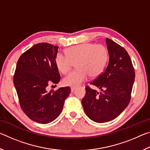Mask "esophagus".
I'll return each instance as SVG.
<instances>
[{
    "label": "esophagus",
    "mask_w": 150,
    "mask_h": 150,
    "mask_svg": "<svg viewBox=\"0 0 150 150\" xmlns=\"http://www.w3.org/2000/svg\"><path fill=\"white\" fill-rule=\"evenodd\" d=\"M75 89H76V88H75V87H71V93L74 92V91H75Z\"/></svg>",
    "instance_id": "34e87169"
}]
</instances>
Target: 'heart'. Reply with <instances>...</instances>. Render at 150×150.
<instances>
[{"mask_svg":"<svg viewBox=\"0 0 150 150\" xmlns=\"http://www.w3.org/2000/svg\"><path fill=\"white\" fill-rule=\"evenodd\" d=\"M66 57L57 54L55 57L57 69L63 74L69 71L75 63L77 70L63 79L65 86L76 87L90 77L95 78L102 73L108 59L106 48L101 44L84 43L71 47L65 51Z\"/></svg>","mask_w":150,"mask_h":150,"instance_id":"obj_1","label":"heart"}]
</instances>
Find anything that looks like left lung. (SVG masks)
<instances>
[{
  "instance_id": "8db88e82",
  "label": "left lung",
  "mask_w": 150,
  "mask_h": 150,
  "mask_svg": "<svg viewBox=\"0 0 150 150\" xmlns=\"http://www.w3.org/2000/svg\"><path fill=\"white\" fill-rule=\"evenodd\" d=\"M109 55L107 67L102 74L91 83L100 92L87 87L82 99L85 112L97 123L112 120L128 105L135 78L130 56L124 47L106 38Z\"/></svg>"
}]
</instances>
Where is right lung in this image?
<instances>
[{
  "mask_svg": "<svg viewBox=\"0 0 150 150\" xmlns=\"http://www.w3.org/2000/svg\"><path fill=\"white\" fill-rule=\"evenodd\" d=\"M57 46L40 43L28 50L18 61L13 79L20 106L28 117L47 124L62 112L69 87L47 92L48 85L57 84L60 75L55 64Z\"/></svg>",
  "mask_w": 150,
  "mask_h": 150,
  "instance_id": "1",
  "label": "right lung"
}]
</instances>
